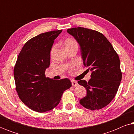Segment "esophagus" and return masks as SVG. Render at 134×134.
<instances>
[{
    "label": "esophagus",
    "instance_id": "34e87169",
    "mask_svg": "<svg viewBox=\"0 0 134 134\" xmlns=\"http://www.w3.org/2000/svg\"><path fill=\"white\" fill-rule=\"evenodd\" d=\"M71 83H72V85L74 87H77L78 85L77 82L75 81V80H71Z\"/></svg>",
    "mask_w": 134,
    "mask_h": 134
}]
</instances>
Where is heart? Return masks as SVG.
<instances>
[{"label":"heart","instance_id":"1","mask_svg":"<svg viewBox=\"0 0 134 134\" xmlns=\"http://www.w3.org/2000/svg\"><path fill=\"white\" fill-rule=\"evenodd\" d=\"M64 46H65L66 50L72 48V47H78L77 43L76 40H74V39H72V38H67V39L65 41V42H64ZM54 49H55V46L52 47V52L54 51Z\"/></svg>","mask_w":134,"mask_h":134}]
</instances>
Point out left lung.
Wrapping results in <instances>:
<instances>
[{
	"label": "left lung",
	"mask_w": 134,
	"mask_h": 134,
	"mask_svg": "<svg viewBox=\"0 0 134 134\" xmlns=\"http://www.w3.org/2000/svg\"><path fill=\"white\" fill-rule=\"evenodd\" d=\"M67 32L79 43L83 65L91 72L88 82L78 81L87 91L80 104L91 110L102 109L114 98L121 81L118 55L105 36L97 31L79 27Z\"/></svg>",
	"instance_id": "left-lung-1"
}]
</instances>
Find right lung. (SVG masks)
Returning a JSON list of instances; mask_svg holds the SVG:
<instances>
[{"label":"right lung","mask_w":134,"mask_h":134,"mask_svg":"<svg viewBox=\"0 0 134 134\" xmlns=\"http://www.w3.org/2000/svg\"><path fill=\"white\" fill-rule=\"evenodd\" d=\"M62 30L43 33L29 40L18 55L14 68L16 90L20 99L37 112L51 110L59 104L63 93L71 87L68 79L46 77L54 40Z\"/></svg>","instance_id":"1"}]
</instances>
